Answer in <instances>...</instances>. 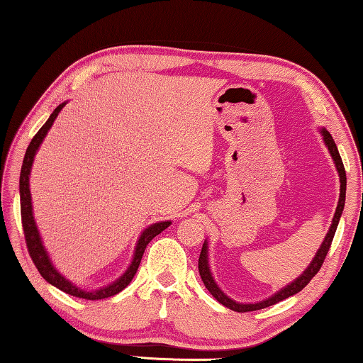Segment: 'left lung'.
I'll return each mask as SVG.
<instances>
[{
  "mask_svg": "<svg viewBox=\"0 0 363 363\" xmlns=\"http://www.w3.org/2000/svg\"><path fill=\"white\" fill-rule=\"evenodd\" d=\"M318 133L322 134L323 144L328 149L331 158H333L335 168L337 171V176H340V200H337L335 216H333V220H331V225H330V229L327 232V235H325L320 248L317 250V253H315L314 257H312L309 266L306 267V270H303V274L298 275V277L294 279L291 284H288L284 288H280V290L277 293H274L272 296H269V298L262 299V301H257V303H238V301H233L232 298L227 296V294L223 290H220L219 285L216 284V280H214L213 274H211V269H210V261H208V242L205 240V243H203V248H201V253H200V257H199L200 277H201V280H203V284L208 288V291H210L213 296L219 301L220 304L229 307L230 311L250 312V311H259V309H264V307L277 304L279 301H284V299L290 298V296H293V294H296V293L303 290V288L307 284H309L312 277H314V275L322 267L325 256H327L328 250H330V245H331V242H333L336 227H337V224H340L341 214H342V210H344V201H346V171H344L342 160L340 157V152H337V147L335 144L333 138H331V134L327 130H325V128H320Z\"/></svg>",
  "mask_w": 363,
  "mask_h": 363,
  "instance_id": "obj_1",
  "label": "left lung"
}]
</instances>
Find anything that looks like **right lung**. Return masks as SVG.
<instances>
[{
	"mask_svg": "<svg viewBox=\"0 0 363 363\" xmlns=\"http://www.w3.org/2000/svg\"><path fill=\"white\" fill-rule=\"evenodd\" d=\"M65 106H67V101L60 104V106L54 110L51 116L48 118V121L41 126V130L35 134L32 143H30V145L27 147L26 157H23V163H22V169H21V181H19L22 227H23V235H26L30 257L33 259L36 269L40 270L41 277L45 279L48 284H51L52 286L59 288V290H62L67 294H72V296L83 298V299L96 301V299L113 296V294L120 293L121 290H125V288L131 284L133 277L138 272L140 259H143L145 247L150 243L153 237H157L158 233H162L164 229H167V227L171 225V220H162V223L150 224L147 229L143 230V233H140L139 240L136 243V248H134V256H133L131 264L125 270V274L120 275V279H116L115 281H112V284L97 288V290H93V291H88V290H82V288L77 286L73 281L65 279L64 275L59 272L56 266L52 264L48 250L45 248V243H43L38 225H36V220L33 216L32 194H30V173H32V167H33L36 152L40 150V145L43 144V140H45L48 131L51 130V126L54 125V121H56L57 115L60 113V110H62Z\"/></svg>",
	"mask_w": 363,
	"mask_h": 363,
	"instance_id": "obj_1",
	"label": "right lung"
}]
</instances>
